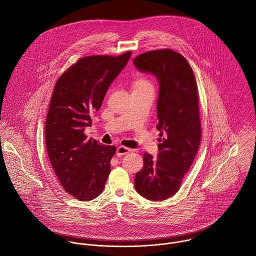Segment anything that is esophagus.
<instances>
[{"label":"esophagus","mask_w":256,"mask_h":256,"mask_svg":"<svg viewBox=\"0 0 256 256\" xmlns=\"http://www.w3.org/2000/svg\"><path fill=\"white\" fill-rule=\"evenodd\" d=\"M132 150L128 148H126V146H120L118 148H116V156H124L128 152H130Z\"/></svg>","instance_id":"obj_1"}]
</instances>
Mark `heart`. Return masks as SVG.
Returning <instances> with one entry per match:
<instances>
[{"instance_id":"1","label":"heart","mask_w":256,"mask_h":256,"mask_svg":"<svg viewBox=\"0 0 256 256\" xmlns=\"http://www.w3.org/2000/svg\"><path fill=\"white\" fill-rule=\"evenodd\" d=\"M152 88V84L148 80L144 78H138L134 82V88Z\"/></svg>"}]
</instances>
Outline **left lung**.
Listing matches in <instances>:
<instances>
[{"instance_id": "8db88e82", "label": "left lung", "mask_w": 256, "mask_h": 256, "mask_svg": "<svg viewBox=\"0 0 256 256\" xmlns=\"http://www.w3.org/2000/svg\"><path fill=\"white\" fill-rule=\"evenodd\" d=\"M132 62L158 82L156 128L162 136L158 158L144 154V168L136 174L134 188L146 200H164L178 192L200 148L202 126L196 76L184 56L170 48L138 54Z\"/></svg>"}]
</instances>
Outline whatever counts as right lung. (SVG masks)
Listing matches in <instances>:
<instances>
[{
  "instance_id": "obj_1",
  "label": "right lung",
  "mask_w": 256,
  "mask_h": 256,
  "mask_svg": "<svg viewBox=\"0 0 256 256\" xmlns=\"http://www.w3.org/2000/svg\"><path fill=\"white\" fill-rule=\"evenodd\" d=\"M132 52L80 58L56 80L46 120L44 138L52 168L64 190L80 202L98 198L110 172L114 146L84 136L108 86Z\"/></svg>"
}]
</instances>
